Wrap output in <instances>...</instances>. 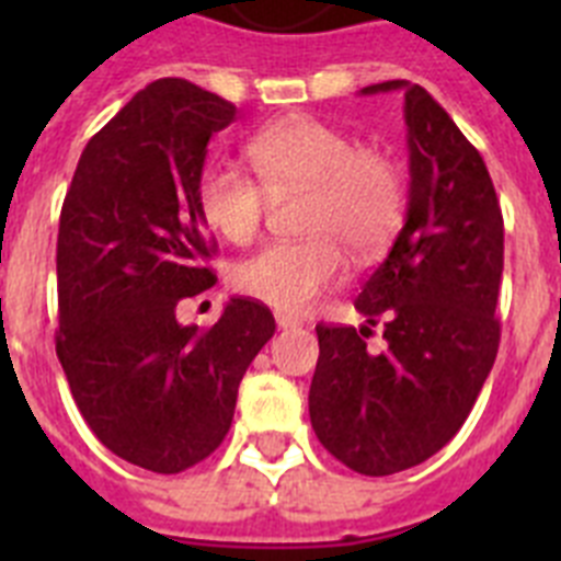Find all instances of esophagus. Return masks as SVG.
Listing matches in <instances>:
<instances>
[{
  "mask_svg": "<svg viewBox=\"0 0 561 561\" xmlns=\"http://www.w3.org/2000/svg\"><path fill=\"white\" fill-rule=\"evenodd\" d=\"M275 323H277V329H300V325H304V320H297V317H291V314H284V311H275Z\"/></svg>",
  "mask_w": 561,
  "mask_h": 561,
  "instance_id": "34e87169",
  "label": "esophagus"
}]
</instances>
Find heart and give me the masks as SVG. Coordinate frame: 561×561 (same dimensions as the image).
I'll use <instances>...</instances> for the list:
<instances>
[{
  "instance_id": "b5f03b06",
  "label": "heart",
  "mask_w": 561,
  "mask_h": 561,
  "mask_svg": "<svg viewBox=\"0 0 561 561\" xmlns=\"http://www.w3.org/2000/svg\"><path fill=\"white\" fill-rule=\"evenodd\" d=\"M250 173L210 165L199 180L196 202L205 225L232 244L257 232L272 199L304 193V241H277L241 257L230 284L286 314H304L342 284L348 261H370L390 244L404 216V171L393 153L356 142L317 117H286L247 142Z\"/></svg>"
}]
</instances>
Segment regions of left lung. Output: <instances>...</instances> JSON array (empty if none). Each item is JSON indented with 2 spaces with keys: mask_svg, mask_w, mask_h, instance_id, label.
Here are the masks:
<instances>
[{
  "mask_svg": "<svg viewBox=\"0 0 561 561\" xmlns=\"http://www.w3.org/2000/svg\"><path fill=\"white\" fill-rule=\"evenodd\" d=\"M404 92L410 191L404 227L362 284V329L317 325L320 359L309 390L317 438L359 474L404 472L447 447L472 413L500 345L503 213L478 148L427 89ZM381 319L386 348L367 336Z\"/></svg>",
  "mask_w": 561,
  "mask_h": 561,
  "instance_id": "obj_1",
  "label": "left lung"
}]
</instances>
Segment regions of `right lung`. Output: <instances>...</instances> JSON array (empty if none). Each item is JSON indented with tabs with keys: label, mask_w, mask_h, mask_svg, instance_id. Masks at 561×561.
I'll return each instance as SVG.
<instances>
[{
	"label": "right lung",
	"mask_w": 561,
	"mask_h": 561,
	"mask_svg": "<svg viewBox=\"0 0 561 561\" xmlns=\"http://www.w3.org/2000/svg\"><path fill=\"white\" fill-rule=\"evenodd\" d=\"M232 121L236 106L196 83H148L87 142L61 207L56 354L89 430L148 472L176 474L219 447L275 334L247 297L205 331L176 320L216 284L196 191L207 142Z\"/></svg>",
	"instance_id": "1"
}]
</instances>
